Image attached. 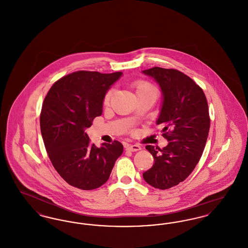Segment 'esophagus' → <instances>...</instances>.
<instances>
[{
    "mask_svg": "<svg viewBox=\"0 0 248 248\" xmlns=\"http://www.w3.org/2000/svg\"><path fill=\"white\" fill-rule=\"evenodd\" d=\"M125 150L128 152H138L140 151L141 148L139 145H128L125 147Z\"/></svg>",
    "mask_w": 248,
    "mask_h": 248,
    "instance_id": "34e87169",
    "label": "esophagus"
}]
</instances>
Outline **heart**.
<instances>
[{"mask_svg":"<svg viewBox=\"0 0 248 248\" xmlns=\"http://www.w3.org/2000/svg\"><path fill=\"white\" fill-rule=\"evenodd\" d=\"M136 90H137V93H139V92H142V91L155 90V89H154V86L149 83L139 82V83H136ZM111 94H112V91H108L106 95H105V98H104V103L105 104H108V102L110 100V97H111Z\"/></svg>","mask_w":248,"mask_h":248,"instance_id":"heart-1","label":"heart"}]
</instances>
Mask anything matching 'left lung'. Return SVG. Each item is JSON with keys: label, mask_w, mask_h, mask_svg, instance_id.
<instances>
[{"label": "left lung", "mask_w": 248, "mask_h": 248, "mask_svg": "<svg viewBox=\"0 0 248 248\" xmlns=\"http://www.w3.org/2000/svg\"><path fill=\"white\" fill-rule=\"evenodd\" d=\"M142 73L161 88L163 101L156 124L168 141L164 149L146 146L154 164L143 178L156 189H170L189 177L200 160L210 128L208 105L202 89L181 71L154 67Z\"/></svg>", "instance_id": "obj_1"}]
</instances>
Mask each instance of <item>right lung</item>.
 <instances>
[{
  "label": "right lung",
  "mask_w": 248,
  "mask_h": 248,
  "mask_svg": "<svg viewBox=\"0 0 248 248\" xmlns=\"http://www.w3.org/2000/svg\"><path fill=\"white\" fill-rule=\"evenodd\" d=\"M122 75L73 72L54 83L44 100L40 126L49 159L73 187L89 190L102 186L123 154L122 143H102L98 148L85 132L102 114L107 92Z\"/></svg>",
  "instance_id": "1"
}]
</instances>
